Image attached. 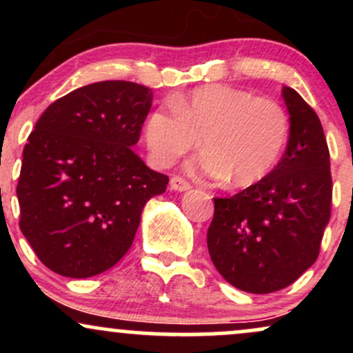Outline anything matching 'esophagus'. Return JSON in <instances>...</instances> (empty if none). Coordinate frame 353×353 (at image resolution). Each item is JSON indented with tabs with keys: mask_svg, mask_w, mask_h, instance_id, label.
Listing matches in <instances>:
<instances>
[{
	"mask_svg": "<svg viewBox=\"0 0 353 353\" xmlns=\"http://www.w3.org/2000/svg\"><path fill=\"white\" fill-rule=\"evenodd\" d=\"M169 184H171V189L172 190H177V192H184V190H188V189H190V184L185 179H182V177H179V176H174L172 179H171V182H169Z\"/></svg>",
	"mask_w": 353,
	"mask_h": 353,
	"instance_id": "obj_1",
	"label": "esophagus"
}]
</instances>
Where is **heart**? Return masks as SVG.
I'll return each instance as SVG.
<instances>
[{
	"instance_id": "obj_1",
	"label": "heart",
	"mask_w": 353,
	"mask_h": 353,
	"mask_svg": "<svg viewBox=\"0 0 353 353\" xmlns=\"http://www.w3.org/2000/svg\"><path fill=\"white\" fill-rule=\"evenodd\" d=\"M190 171L247 188L277 165L287 139L289 117L275 101L225 84H209L171 99L145 117L144 141L156 168H168L201 144Z\"/></svg>"
}]
</instances>
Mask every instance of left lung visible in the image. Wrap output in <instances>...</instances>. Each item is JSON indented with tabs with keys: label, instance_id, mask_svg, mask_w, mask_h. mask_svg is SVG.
<instances>
[{
	"label": "left lung",
	"instance_id": "obj_1",
	"mask_svg": "<svg viewBox=\"0 0 353 353\" xmlns=\"http://www.w3.org/2000/svg\"><path fill=\"white\" fill-rule=\"evenodd\" d=\"M290 116L282 159L257 184L214 199L208 249L219 274L250 294L297 281L317 261L332 209L330 154L319 116L292 88L282 89Z\"/></svg>",
	"mask_w": 353,
	"mask_h": 353
}]
</instances>
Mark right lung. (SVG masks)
<instances>
[{"instance_id": "1", "label": "right lung", "mask_w": 353, "mask_h": 353, "mask_svg": "<svg viewBox=\"0 0 353 353\" xmlns=\"http://www.w3.org/2000/svg\"><path fill=\"white\" fill-rule=\"evenodd\" d=\"M152 91L129 81H101L50 104L23 151L19 229L52 272L98 275L123 259L141 212L169 177L143 163L132 145Z\"/></svg>"}]
</instances>
